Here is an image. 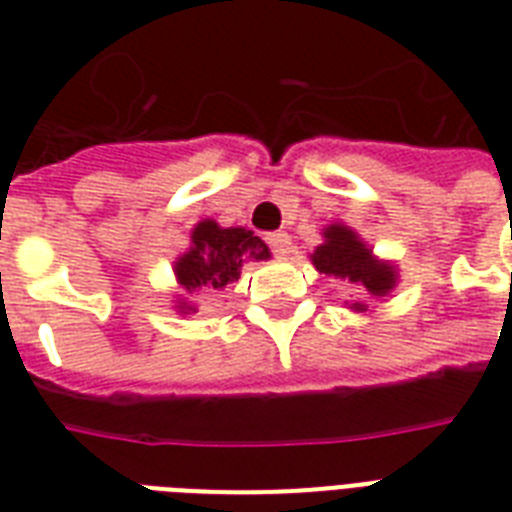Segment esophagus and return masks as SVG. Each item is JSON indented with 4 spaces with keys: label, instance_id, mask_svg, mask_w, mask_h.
I'll return each instance as SVG.
<instances>
[{
    "label": "esophagus",
    "instance_id": "1",
    "mask_svg": "<svg viewBox=\"0 0 512 512\" xmlns=\"http://www.w3.org/2000/svg\"><path fill=\"white\" fill-rule=\"evenodd\" d=\"M265 241H268V247H271L273 255L287 257L289 252H292V236H289L287 231L268 233V236H265Z\"/></svg>",
    "mask_w": 512,
    "mask_h": 512
}]
</instances>
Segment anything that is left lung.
Wrapping results in <instances>:
<instances>
[{"label":"left lung","mask_w":512,"mask_h":512,"mask_svg":"<svg viewBox=\"0 0 512 512\" xmlns=\"http://www.w3.org/2000/svg\"><path fill=\"white\" fill-rule=\"evenodd\" d=\"M311 260L316 271L358 284L361 289H366V295L372 297H385L390 289L396 287V268L377 260L372 249H366L364 241L358 239V233L350 231L348 225H329L324 231V244L316 247ZM350 308L366 311V305L361 303H353Z\"/></svg>","instance_id":"8db88e82"}]
</instances>
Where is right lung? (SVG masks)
<instances>
[{
    "mask_svg": "<svg viewBox=\"0 0 512 512\" xmlns=\"http://www.w3.org/2000/svg\"><path fill=\"white\" fill-rule=\"evenodd\" d=\"M268 257V244L247 228H220L215 220H201L191 231V249L177 257L175 276L185 295L215 292L239 279L244 263ZM175 308L196 313L185 297H177Z\"/></svg>",
    "mask_w": 512,
    "mask_h": 512,
    "instance_id": "right-lung-1",
    "label": "right lung"
}]
</instances>
